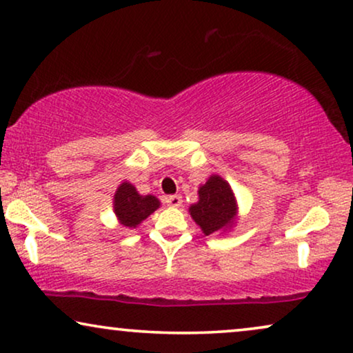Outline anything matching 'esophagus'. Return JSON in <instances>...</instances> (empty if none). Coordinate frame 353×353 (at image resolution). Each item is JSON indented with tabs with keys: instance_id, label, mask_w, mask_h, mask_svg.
I'll return each mask as SVG.
<instances>
[{
	"instance_id": "obj_1",
	"label": "esophagus",
	"mask_w": 353,
	"mask_h": 353,
	"mask_svg": "<svg viewBox=\"0 0 353 353\" xmlns=\"http://www.w3.org/2000/svg\"><path fill=\"white\" fill-rule=\"evenodd\" d=\"M165 204L170 205V207H180L183 204V199H181V196H178V194L167 196L165 197Z\"/></svg>"
}]
</instances>
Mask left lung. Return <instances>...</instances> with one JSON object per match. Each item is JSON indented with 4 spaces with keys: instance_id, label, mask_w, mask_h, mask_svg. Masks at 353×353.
I'll return each mask as SVG.
<instances>
[{
    "instance_id": "1",
    "label": "left lung",
    "mask_w": 353,
    "mask_h": 353,
    "mask_svg": "<svg viewBox=\"0 0 353 353\" xmlns=\"http://www.w3.org/2000/svg\"><path fill=\"white\" fill-rule=\"evenodd\" d=\"M191 216L209 236L233 223L236 201L228 183L220 176H210L199 188V202L191 205Z\"/></svg>"
}]
</instances>
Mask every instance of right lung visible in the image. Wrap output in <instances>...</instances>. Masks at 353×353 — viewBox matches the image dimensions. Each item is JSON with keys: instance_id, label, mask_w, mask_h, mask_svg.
<instances>
[{"instance_id": "1", "label": "right lung", "mask_w": 353, "mask_h": 353, "mask_svg": "<svg viewBox=\"0 0 353 353\" xmlns=\"http://www.w3.org/2000/svg\"><path fill=\"white\" fill-rule=\"evenodd\" d=\"M161 205L154 196H139L130 183H122L114 196V210L120 223L134 228Z\"/></svg>"}]
</instances>
